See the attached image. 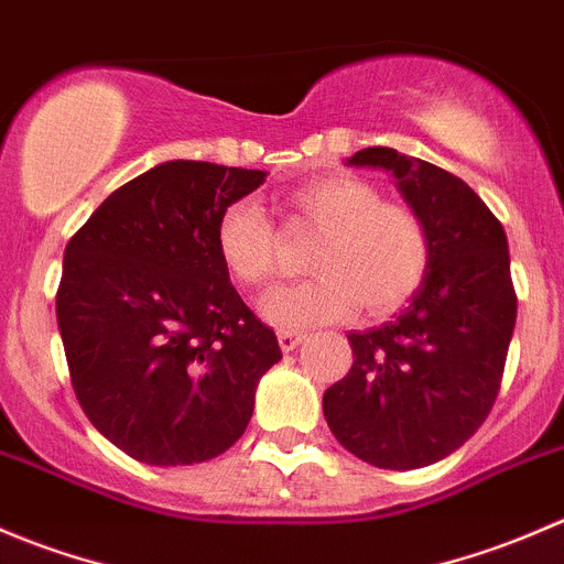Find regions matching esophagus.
Instances as JSON below:
<instances>
[{
    "label": "esophagus",
    "instance_id": "obj_1",
    "mask_svg": "<svg viewBox=\"0 0 564 564\" xmlns=\"http://www.w3.org/2000/svg\"><path fill=\"white\" fill-rule=\"evenodd\" d=\"M301 339H304V332H293V328H282V332H280V345H282L284 354H288V350L299 348Z\"/></svg>",
    "mask_w": 564,
    "mask_h": 564
}]
</instances>
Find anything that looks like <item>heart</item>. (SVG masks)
Wrapping results in <instances>:
<instances>
[{
  "label": "heart",
  "mask_w": 564,
  "mask_h": 564,
  "mask_svg": "<svg viewBox=\"0 0 564 564\" xmlns=\"http://www.w3.org/2000/svg\"><path fill=\"white\" fill-rule=\"evenodd\" d=\"M295 230L321 232L310 254L312 280L280 288L263 301L265 321L280 328H310L354 315H389L425 282L431 230L420 210L389 203L381 188L354 175L310 181L288 197ZM216 254L227 274L263 288L276 274L280 236L252 199H236L219 214Z\"/></svg>",
  "instance_id": "b5f03b06"
}]
</instances>
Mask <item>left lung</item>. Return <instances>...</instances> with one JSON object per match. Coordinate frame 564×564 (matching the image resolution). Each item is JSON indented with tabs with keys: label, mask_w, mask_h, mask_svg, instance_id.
Here are the masks:
<instances>
[{
	"label": "left lung",
	"mask_w": 564,
	"mask_h": 564,
	"mask_svg": "<svg viewBox=\"0 0 564 564\" xmlns=\"http://www.w3.org/2000/svg\"><path fill=\"white\" fill-rule=\"evenodd\" d=\"M348 164L392 172L433 252L425 282L392 321L348 334L354 365L323 394V416L365 464L422 469L464 447L499 394L518 312L507 236L442 166L392 148H365Z\"/></svg>",
	"instance_id": "left-lung-1"
}]
</instances>
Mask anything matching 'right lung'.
Returning a JSON list of instances; mask_svg holds the SVG:
<instances>
[{"mask_svg":"<svg viewBox=\"0 0 564 564\" xmlns=\"http://www.w3.org/2000/svg\"><path fill=\"white\" fill-rule=\"evenodd\" d=\"M265 172L166 161L111 192L65 247L57 323L100 436L150 466H192L247 431L282 359L216 254L219 214Z\"/></svg>","mask_w":564,"mask_h":564,"instance_id":"1","label":"right lung"}]
</instances>
